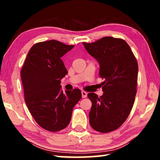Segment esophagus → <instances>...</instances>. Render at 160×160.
Returning <instances> with one entry per match:
<instances>
[{"label":"esophagus","mask_w":160,"mask_h":160,"mask_svg":"<svg viewBox=\"0 0 160 160\" xmlns=\"http://www.w3.org/2000/svg\"><path fill=\"white\" fill-rule=\"evenodd\" d=\"M87 93L84 91H82V97L84 98H87Z\"/></svg>","instance_id":"obj_1"}]
</instances>
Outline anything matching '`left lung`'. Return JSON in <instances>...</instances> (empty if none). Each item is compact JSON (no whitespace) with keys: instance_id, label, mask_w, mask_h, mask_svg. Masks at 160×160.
Returning <instances> with one entry per match:
<instances>
[{"instance_id":"8db88e82","label":"left lung","mask_w":160,"mask_h":160,"mask_svg":"<svg viewBox=\"0 0 160 160\" xmlns=\"http://www.w3.org/2000/svg\"><path fill=\"white\" fill-rule=\"evenodd\" d=\"M84 48L100 64L104 78L100 98L88 93L92 102L89 123L94 130L108 132L118 128L127 120L137 93L138 64L125 40L107 36L92 43L83 42Z\"/></svg>"}]
</instances>
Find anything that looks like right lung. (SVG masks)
<instances>
[{"instance_id":"right-lung-1","label":"right lung","mask_w":160,"mask_h":160,"mask_svg":"<svg viewBox=\"0 0 160 160\" xmlns=\"http://www.w3.org/2000/svg\"><path fill=\"white\" fill-rule=\"evenodd\" d=\"M73 47L55 40L36 43L20 71L27 107L37 123L49 131L67 127L82 98L78 89L65 93L61 89L60 80L68 73L61 57Z\"/></svg>"}]
</instances>
